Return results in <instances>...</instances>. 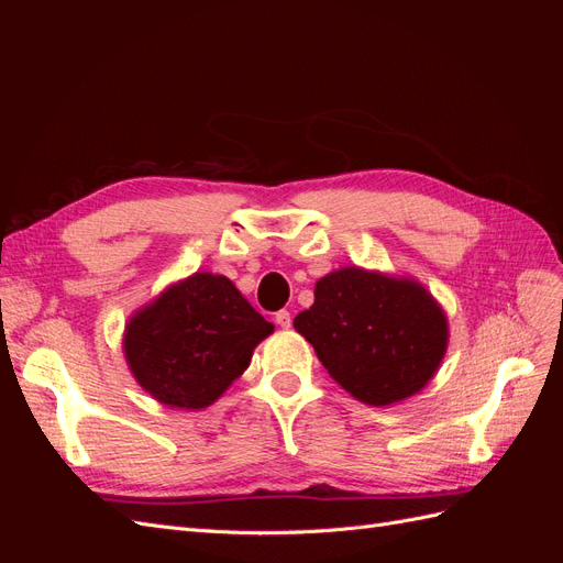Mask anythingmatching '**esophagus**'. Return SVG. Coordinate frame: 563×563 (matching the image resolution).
<instances>
[{"mask_svg":"<svg viewBox=\"0 0 563 563\" xmlns=\"http://www.w3.org/2000/svg\"><path fill=\"white\" fill-rule=\"evenodd\" d=\"M275 321L279 323L282 329H288V327H291V312H288V310H279V312L275 314Z\"/></svg>","mask_w":563,"mask_h":563,"instance_id":"obj_1","label":"esophagus"}]
</instances>
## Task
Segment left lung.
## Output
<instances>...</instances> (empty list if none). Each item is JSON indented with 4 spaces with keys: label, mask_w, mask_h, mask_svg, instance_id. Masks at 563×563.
I'll list each match as a JSON object with an SVG mask.
<instances>
[{
    "label": "left lung",
    "mask_w": 563,
    "mask_h": 563,
    "mask_svg": "<svg viewBox=\"0 0 563 563\" xmlns=\"http://www.w3.org/2000/svg\"><path fill=\"white\" fill-rule=\"evenodd\" d=\"M294 327L340 387L380 408L418 395L449 347L446 312L428 288L356 265L321 277Z\"/></svg>",
    "instance_id": "obj_1"
}]
</instances>
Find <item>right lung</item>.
<instances>
[{"instance_id":"right-lung-1","label":"right lung","mask_w":563,"mask_h":563,"mask_svg":"<svg viewBox=\"0 0 563 563\" xmlns=\"http://www.w3.org/2000/svg\"><path fill=\"white\" fill-rule=\"evenodd\" d=\"M272 331L228 277L195 272L131 314L122 347L152 399L199 411L223 397Z\"/></svg>"}]
</instances>
